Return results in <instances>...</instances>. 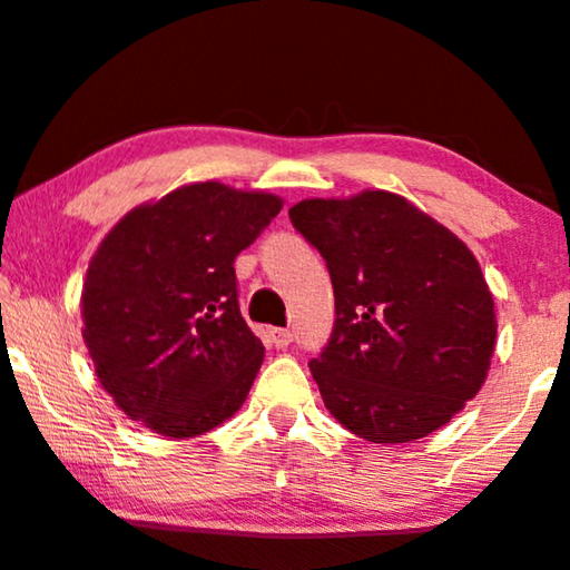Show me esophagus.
<instances>
[{
  "mask_svg": "<svg viewBox=\"0 0 570 570\" xmlns=\"http://www.w3.org/2000/svg\"><path fill=\"white\" fill-rule=\"evenodd\" d=\"M268 338L271 344L276 348H286L292 344V331L289 328H271L268 331Z\"/></svg>",
  "mask_w": 570,
  "mask_h": 570,
  "instance_id": "obj_1",
  "label": "esophagus"
}]
</instances>
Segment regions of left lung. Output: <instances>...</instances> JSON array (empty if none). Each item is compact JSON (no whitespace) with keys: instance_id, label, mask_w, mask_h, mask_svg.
<instances>
[{"instance_id":"1","label":"left lung","mask_w":570,"mask_h":570,"mask_svg":"<svg viewBox=\"0 0 570 570\" xmlns=\"http://www.w3.org/2000/svg\"><path fill=\"white\" fill-rule=\"evenodd\" d=\"M328 265L336 323L309 360L323 404L370 443H409L480 393L495 352V302L464 242L385 189L289 208Z\"/></svg>"}]
</instances>
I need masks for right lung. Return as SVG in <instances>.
Here are the masks:
<instances>
[{
	"label": "right lung",
	"instance_id": "1",
	"mask_svg": "<svg viewBox=\"0 0 570 570\" xmlns=\"http://www.w3.org/2000/svg\"><path fill=\"white\" fill-rule=\"evenodd\" d=\"M281 208L263 189L193 181L101 239L82 284V341L130 420L185 440L245 404L265 348L239 313L234 257Z\"/></svg>",
	"mask_w": 570,
	"mask_h": 570
}]
</instances>
